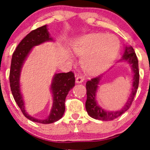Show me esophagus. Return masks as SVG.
Returning <instances> with one entry per match:
<instances>
[{"instance_id":"obj_1","label":"esophagus","mask_w":150,"mask_h":150,"mask_svg":"<svg viewBox=\"0 0 150 150\" xmlns=\"http://www.w3.org/2000/svg\"><path fill=\"white\" fill-rule=\"evenodd\" d=\"M84 77L82 75H80V74H77L76 75V79H75V81H76L77 83H81V82H83Z\"/></svg>"}]
</instances>
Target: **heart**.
Masks as SVG:
<instances>
[{"mask_svg": "<svg viewBox=\"0 0 150 150\" xmlns=\"http://www.w3.org/2000/svg\"><path fill=\"white\" fill-rule=\"evenodd\" d=\"M119 42L111 34H92L81 38L74 46V51L82 58V66L94 75L105 69L116 58Z\"/></svg>", "mask_w": 150, "mask_h": 150, "instance_id": "b5f03b06", "label": "heart"}]
</instances>
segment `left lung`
Here are the masks:
<instances>
[{"instance_id":"8db88e82","label":"left lung","mask_w":150,"mask_h":150,"mask_svg":"<svg viewBox=\"0 0 150 150\" xmlns=\"http://www.w3.org/2000/svg\"><path fill=\"white\" fill-rule=\"evenodd\" d=\"M121 60H125L131 65L132 72L134 73L133 84H132V92L130 97L127 101L124 107L120 111H105L102 108L100 107L97 104L96 101V92L97 91L98 84L100 81L101 76L93 77L90 80H88L86 83V89H87V100L85 103V108L87 113L92 118L97 120H111L121 116L123 113L125 112L128 108H130L134 97L137 93V88L139 85V79H140V74H139L138 68V60L136 56L135 51L130 47H125V53L123 54Z\"/></svg>"}]
</instances>
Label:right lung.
I'll list each match as a JSON object with an SVG mask.
<instances>
[{
	"instance_id": "add662e5",
	"label": "right lung",
	"mask_w": 150,
	"mask_h": 150,
	"mask_svg": "<svg viewBox=\"0 0 150 150\" xmlns=\"http://www.w3.org/2000/svg\"><path fill=\"white\" fill-rule=\"evenodd\" d=\"M52 40L49 37L46 25L32 30L20 42L13 53L10 70V86L15 102L26 118L34 122L49 124L57 121L65 112V101L68 92L75 86V75L72 71L55 75L51 85L53 97V107L49 116L46 119L39 120L33 118L25 111V104L20 89V70L28 53L34 46L39 45L46 41Z\"/></svg>"
}]
</instances>
